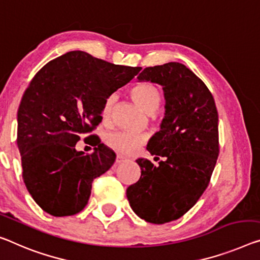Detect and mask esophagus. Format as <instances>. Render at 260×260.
Instances as JSON below:
<instances>
[{"mask_svg":"<svg viewBox=\"0 0 260 260\" xmlns=\"http://www.w3.org/2000/svg\"><path fill=\"white\" fill-rule=\"evenodd\" d=\"M126 159L123 157V155H121V154H117V157H116V164H121V162H123V161H125Z\"/></svg>","mask_w":260,"mask_h":260,"instance_id":"obj_1","label":"esophagus"}]
</instances>
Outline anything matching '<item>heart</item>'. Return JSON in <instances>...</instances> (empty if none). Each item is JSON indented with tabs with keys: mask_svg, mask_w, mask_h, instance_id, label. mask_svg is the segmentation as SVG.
Returning a JSON list of instances; mask_svg holds the SVG:
<instances>
[{
	"mask_svg": "<svg viewBox=\"0 0 260 260\" xmlns=\"http://www.w3.org/2000/svg\"><path fill=\"white\" fill-rule=\"evenodd\" d=\"M130 96L142 109L147 114L153 113L158 109L161 101V95L158 87L153 83L144 82L137 83L130 89ZM115 102V98L113 95L108 96L103 102L101 115L103 119H108L110 117L111 109H113ZM146 141L144 135L125 133V131H117L107 135L106 144L110 149L117 151L123 154H131L136 152Z\"/></svg>",
	"mask_w": 260,
	"mask_h": 260,
	"instance_id": "heart-1",
	"label": "heart"
}]
</instances>
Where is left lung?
Segmentation results:
<instances>
[{
    "label": "left lung",
    "instance_id": "8db88e82",
    "mask_svg": "<svg viewBox=\"0 0 260 260\" xmlns=\"http://www.w3.org/2000/svg\"><path fill=\"white\" fill-rule=\"evenodd\" d=\"M137 79L162 86L165 116L146 150L164 160L154 166L137 159L142 174L126 198L139 217L164 224L185 215L209 185L219 152L218 114L207 86L180 62L146 67Z\"/></svg>",
    "mask_w": 260,
    "mask_h": 260
}]
</instances>
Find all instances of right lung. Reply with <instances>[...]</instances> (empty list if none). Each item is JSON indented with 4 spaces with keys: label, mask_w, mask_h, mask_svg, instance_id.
<instances>
[{
    "label": "right lung",
    "mask_w": 260,
    "mask_h": 260,
    "mask_svg": "<svg viewBox=\"0 0 260 260\" xmlns=\"http://www.w3.org/2000/svg\"><path fill=\"white\" fill-rule=\"evenodd\" d=\"M141 70L72 51L31 80L18 108L17 145L24 183L44 211L71 216L88 203L91 182L113 166L116 154L100 142L90 154L75 145L102 121L105 100Z\"/></svg>",
    "instance_id": "obj_1"
}]
</instances>
